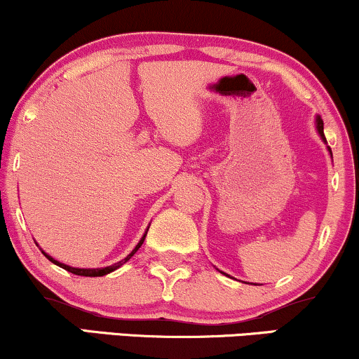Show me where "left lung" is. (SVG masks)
Returning a JSON list of instances; mask_svg holds the SVG:
<instances>
[{"mask_svg": "<svg viewBox=\"0 0 359 359\" xmlns=\"http://www.w3.org/2000/svg\"><path fill=\"white\" fill-rule=\"evenodd\" d=\"M316 127H318V133H320V135H321V137H323V140H325V134H323V121H321L320 117H318V119H316ZM330 152H331V151H330Z\"/></svg>", "mask_w": 359, "mask_h": 359, "instance_id": "8db88e82", "label": "left lung"}]
</instances>
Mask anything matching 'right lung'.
<instances>
[{"instance_id": "1", "label": "right lung", "mask_w": 359, "mask_h": 359, "mask_svg": "<svg viewBox=\"0 0 359 359\" xmlns=\"http://www.w3.org/2000/svg\"><path fill=\"white\" fill-rule=\"evenodd\" d=\"M147 230H149V229H147ZM146 235H147V232L144 233V237L139 240V243L135 245V248H134V250L130 252L129 255H127V257L124 258V260L117 262V263H114V265H111V266H106V269H72V266H67V265H65V263H59L57 260H54V258H51V257H49V255H46V253H44V252H43V253H44V257H48L49 260H51V262L54 263V265L61 266V269H65V270H67V271H71V273H74V275H81V276H102V275H107V273H111V271L117 270V269H119L121 265H124V263H126L127 260H129V258L133 257L135 252L139 250V248H140V245L144 243V238H146Z\"/></svg>"}]
</instances>
